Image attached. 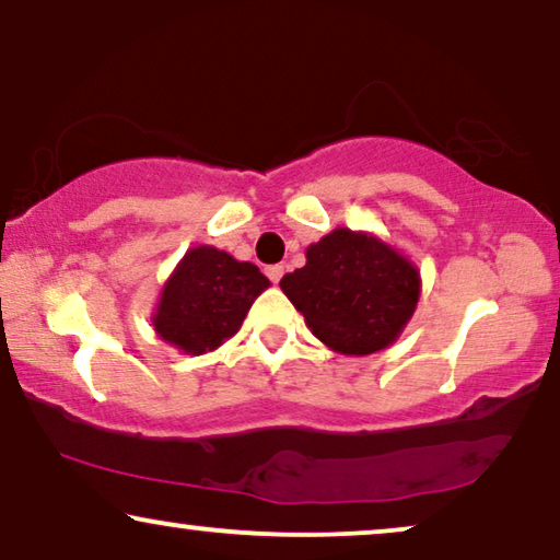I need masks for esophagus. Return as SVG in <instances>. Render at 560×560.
Segmentation results:
<instances>
[{"instance_id":"esophagus-1","label":"esophagus","mask_w":560,"mask_h":560,"mask_svg":"<svg viewBox=\"0 0 560 560\" xmlns=\"http://www.w3.org/2000/svg\"><path fill=\"white\" fill-rule=\"evenodd\" d=\"M282 272H285V270H282V265H270V267H267V270H265V275L275 282V285H278V282H280Z\"/></svg>"}]
</instances>
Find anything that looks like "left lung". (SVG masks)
Instances as JSON below:
<instances>
[{
	"mask_svg": "<svg viewBox=\"0 0 560 560\" xmlns=\"http://www.w3.org/2000/svg\"><path fill=\"white\" fill-rule=\"evenodd\" d=\"M282 293L328 349L364 357L387 349L416 313L418 267L374 234L334 229L305 249Z\"/></svg>",
	"mask_w": 560,
	"mask_h": 560,
	"instance_id": "1",
	"label": "left lung"
}]
</instances>
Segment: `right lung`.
<instances>
[{
    "label": "right lung",
    "mask_w": 560,
    "mask_h": 560,
    "mask_svg": "<svg viewBox=\"0 0 560 560\" xmlns=\"http://www.w3.org/2000/svg\"><path fill=\"white\" fill-rule=\"evenodd\" d=\"M270 288L257 265L209 244L186 252L163 285L152 326L186 354H206L240 331L255 298Z\"/></svg>",
    "instance_id": "add662e5"
}]
</instances>
